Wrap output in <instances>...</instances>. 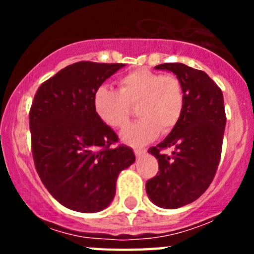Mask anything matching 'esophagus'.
<instances>
[{
  "label": "esophagus",
  "mask_w": 254,
  "mask_h": 254,
  "mask_svg": "<svg viewBox=\"0 0 254 254\" xmlns=\"http://www.w3.org/2000/svg\"><path fill=\"white\" fill-rule=\"evenodd\" d=\"M146 154V150L143 149H134V155L137 156V158H141V156H143V155Z\"/></svg>",
  "instance_id": "34e87169"
}]
</instances>
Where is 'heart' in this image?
I'll return each instance as SVG.
<instances>
[{
  "label": "heart",
  "mask_w": 254,
  "mask_h": 254,
  "mask_svg": "<svg viewBox=\"0 0 254 254\" xmlns=\"http://www.w3.org/2000/svg\"><path fill=\"white\" fill-rule=\"evenodd\" d=\"M133 105H138L136 112L141 118L122 132V140L131 146H142L160 129L168 132L179 122L185 109L183 85L177 76L137 69L121 77L120 91L102 85L93 96L94 112L111 128L127 125Z\"/></svg>",
  "instance_id": "obj_1"
}]
</instances>
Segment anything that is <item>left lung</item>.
<instances>
[{
    "mask_svg": "<svg viewBox=\"0 0 254 254\" xmlns=\"http://www.w3.org/2000/svg\"><path fill=\"white\" fill-rule=\"evenodd\" d=\"M173 72L185 90V109L170 133L151 152L159 174L146 182L149 198L161 208H179L205 192L217 170L226 116L223 91L203 71L183 64L155 67ZM173 149L172 155L163 152Z\"/></svg>",
    "mask_w": 254,
    "mask_h": 254,
    "instance_id": "left-lung-1",
    "label": "left lung"
}]
</instances>
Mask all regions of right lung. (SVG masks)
Wrapping results in <instances>:
<instances>
[{
    "mask_svg": "<svg viewBox=\"0 0 254 254\" xmlns=\"http://www.w3.org/2000/svg\"><path fill=\"white\" fill-rule=\"evenodd\" d=\"M123 64L77 62L40 85L29 114L35 168L58 202L78 212L111 205L118 174L134 163L131 147H111L116 132L94 112L93 96Z\"/></svg>",
    "mask_w": 254,
    "mask_h": 254,
    "instance_id": "add662e5",
    "label": "right lung"
}]
</instances>
